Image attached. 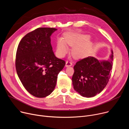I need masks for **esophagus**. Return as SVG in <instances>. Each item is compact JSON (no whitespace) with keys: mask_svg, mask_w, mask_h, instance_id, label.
<instances>
[{"mask_svg":"<svg viewBox=\"0 0 129 129\" xmlns=\"http://www.w3.org/2000/svg\"><path fill=\"white\" fill-rule=\"evenodd\" d=\"M72 65V63L71 62L66 61V64H65L66 67H70V66H71Z\"/></svg>","mask_w":129,"mask_h":129,"instance_id":"1","label":"esophagus"}]
</instances>
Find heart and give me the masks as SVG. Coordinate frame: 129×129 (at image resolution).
<instances>
[{"instance_id":"obj_1","label":"heart","mask_w":129,"mask_h":129,"mask_svg":"<svg viewBox=\"0 0 129 129\" xmlns=\"http://www.w3.org/2000/svg\"><path fill=\"white\" fill-rule=\"evenodd\" d=\"M90 37L88 35L68 33L64 36V41L58 39L56 43V54L59 57H62L68 52V48L66 44L73 47L72 55L77 59L87 57L91 51V44L88 41Z\"/></svg>"}]
</instances>
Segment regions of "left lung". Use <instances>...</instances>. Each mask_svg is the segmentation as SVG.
<instances>
[{
    "label": "left lung",
    "mask_w": 129,
    "mask_h": 129,
    "mask_svg": "<svg viewBox=\"0 0 129 129\" xmlns=\"http://www.w3.org/2000/svg\"><path fill=\"white\" fill-rule=\"evenodd\" d=\"M110 59L100 61L89 56L77 62L72 77L74 90L83 97L91 98L103 91L107 85L112 70L113 52Z\"/></svg>",
    "instance_id": "obj_1"
}]
</instances>
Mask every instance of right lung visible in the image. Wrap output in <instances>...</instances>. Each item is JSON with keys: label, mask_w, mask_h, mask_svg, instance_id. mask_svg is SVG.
Segmentation results:
<instances>
[{"label": "right lung", "mask_w": 129, "mask_h": 129, "mask_svg": "<svg viewBox=\"0 0 129 129\" xmlns=\"http://www.w3.org/2000/svg\"><path fill=\"white\" fill-rule=\"evenodd\" d=\"M56 30L38 28L26 34L17 49V74L25 89L37 98L46 97L53 91L58 74L65 65L55 56L51 45L50 36Z\"/></svg>", "instance_id": "1"}]
</instances>
